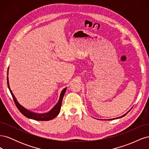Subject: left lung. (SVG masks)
<instances>
[{
	"label": "left lung",
	"mask_w": 149,
	"mask_h": 149,
	"mask_svg": "<svg viewBox=\"0 0 149 149\" xmlns=\"http://www.w3.org/2000/svg\"><path fill=\"white\" fill-rule=\"evenodd\" d=\"M127 114V113H126V114H124V116H121V117H124V116H125V115H126V114ZM121 117H120V118H121Z\"/></svg>",
	"instance_id": "obj_1"
}]
</instances>
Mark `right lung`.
<instances>
[{
	"mask_svg": "<svg viewBox=\"0 0 149 149\" xmlns=\"http://www.w3.org/2000/svg\"><path fill=\"white\" fill-rule=\"evenodd\" d=\"M7 84H8V88L10 90L11 95L12 96L13 101H14V102L15 104V106L17 107V109L19 110V111L22 114L25 116V117H26V118H28L29 119H34L36 120L46 121V120H52V119H54L55 118H56L58 114H59V112L61 109L63 98V96L65 95L66 88H65L63 90L61 94H60L59 101H58L56 106L54 107L50 111H49V112H47V113H45V114H37V113H34V112H31L27 109H26L25 108H24L23 106H22L20 104L17 102V100L15 99L14 95L13 94L11 89L9 87V84H8V77H7Z\"/></svg>",
	"mask_w": 149,
	"mask_h": 149,
	"instance_id": "add662e5",
	"label": "right lung"
}]
</instances>
